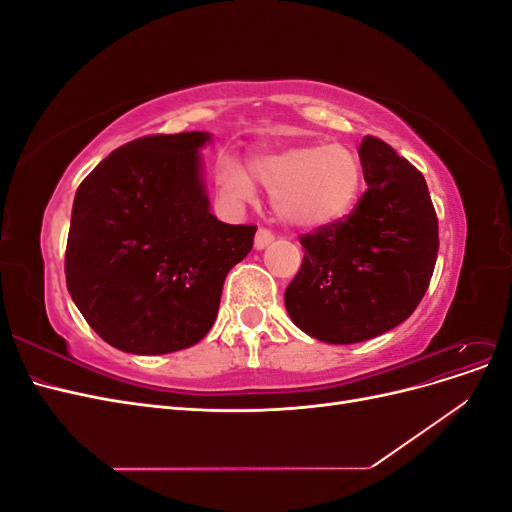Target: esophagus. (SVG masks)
<instances>
[{"mask_svg": "<svg viewBox=\"0 0 512 512\" xmlns=\"http://www.w3.org/2000/svg\"><path fill=\"white\" fill-rule=\"evenodd\" d=\"M273 243V235L267 230V228H258L256 232V239H254V247L256 250H265L267 245Z\"/></svg>", "mask_w": 512, "mask_h": 512, "instance_id": "obj_1", "label": "esophagus"}]
</instances>
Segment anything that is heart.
Segmentation results:
<instances>
[{"instance_id":"b5f03b06","label":"heart","mask_w":512,"mask_h":512,"mask_svg":"<svg viewBox=\"0 0 512 512\" xmlns=\"http://www.w3.org/2000/svg\"><path fill=\"white\" fill-rule=\"evenodd\" d=\"M250 174L271 192L277 218L297 228L344 218L363 179L359 160L342 145H290L258 153L250 160V173L237 160L222 158L215 181L230 203L245 205L256 196Z\"/></svg>"}]
</instances>
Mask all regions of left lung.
Returning <instances> with one entry per match:
<instances>
[{
    "instance_id": "1",
    "label": "left lung",
    "mask_w": 512,
    "mask_h": 512,
    "mask_svg": "<svg viewBox=\"0 0 512 512\" xmlns=\"http://www.w3.org/2000/svg\"><path fill=\"white\" fill-rule=\"evenodd\" d=\"M367 192L342 222L303 235V265L284 292L297 327L324 344H356L410 318L438 258L425 177L380 138L359 147Z\"/></svg>"
}]
</instances>
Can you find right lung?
Instances as JSON below:
<instances>
[{"instance_id":"1","label":"right lung","mask_w":512,"mask_h":512,"mask_svg":"<svg viewBox=\"0 0 512 512\" xmlns=\"http://www.w3.org/2000/svg\"><path fill=\"white\" fill-rule=\"evenodd\" d=\"M207 143L209 132L136 138L76 190L66 284L89 327L117 350L168 354L200 342L228 271L252 250L256 226L211 213Z\"/></svg>"}]
</instances>
